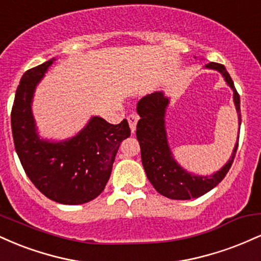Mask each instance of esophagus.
<instances>
[{
    "mask_svg": "<svg viewBox=\"0 0 261 261\" xmlns=\"http://www.w3.org/2000/svg\"><path fill=\"white\" fill-rule=\"evenodd\" d=\"M137 121H139V116L136 114H130L127 116V122H128V126L131 128V133H135L136 131V125Z\"/></svg>",
    "mask_w": 261,
    "mask_h": 261,
    "instance_id": "obj_1",
    "label": "esophagus"
}]
</instances>
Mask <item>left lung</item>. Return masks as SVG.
<instances>
[{"label": "left lung", "instance_id": "1", "mask_svg": "<svg viewBox=\"0 0 261 261\" xmlns=\"http://www.w3.org/2000/svg\"><path fill=\"white\" fill-rule=\"evenodd\" d=\"M205 67L218 71L233 91V101L241 128V99L229 73L223 65L216 62L206 64ZM168 106L169 98L163 92L151 93L137 103V113L141 119L137 122L136 136L140 142L143 168L148 180L161 195L173 200L196 199L218 185L228 173L238 148L239 134L232 155L222 168L211 175L193 174L182 168L170 151L164 120Z\"/></svg>", "mask_w": 261, "mask_h": 261}]
</instances>
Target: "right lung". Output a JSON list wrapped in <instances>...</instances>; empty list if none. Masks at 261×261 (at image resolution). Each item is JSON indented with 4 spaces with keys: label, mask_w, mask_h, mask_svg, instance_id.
Masks as SVG:
<instances>
[{
    "label": "right lung",
    "mask_w": 261,
    "mask_h": 261,
    "mask_svg": "<svg viewBox=\"0 0 261 261\" xmlns=\"http://www.w3.org/2000/svg\"><path fill=\"white\" fill-rule=\"evenodd\" d=\"M55 61L53 58L31 68L20 79L11 114L12 134L25 174L38 190L53 201L81 205L92 201L104 190L116 152L131 131L126 119L113 125L100 116H92L71 139H40L32 112L33 97Z\"/></svg>",
    "instance_id": "add662e5"
}]
</instances>
